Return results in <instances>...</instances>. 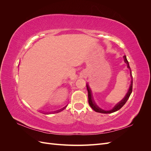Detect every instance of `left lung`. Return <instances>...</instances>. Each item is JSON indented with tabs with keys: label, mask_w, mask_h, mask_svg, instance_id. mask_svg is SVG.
<instances>
[{
	"label": "left lung",
	"mask_w": 151,
	"mask_h": 151,
	"mask_svg": "<svg viewBox=\"0 0 151 151\" xmlns=\"http://www.w3.org/2000/svg\"><path fill=\"white\" fill-rule=\"evenodd\" d=\"M123 59H124V62L125 63L127 64V68H129L130 70V77H131V82H130V85L129 86V88L128 89L127 93L126 94V95L125 96V97L123 98L121 101H120L118 103H116L115 106H114L110 110H104V109H102L100 108L99 106H98L97 104L96 103L94 99L93 98V94H92V91H91V89L90 88V87L88 84V83L86 84V88H87V90H88V102L89 104L90 105V106L92 108V109L93 110H94L96 112H98V113H111L113 112H115L118 110H119V109L124 105L126 102L127 101V100L129 99L130 96L132 92V84H133V79H132V72L130 70V68L129 66V62H128L127 57L125 55H124L123 57Z\"/></svg>",
	"instance_id": "1"
}]
</instances>
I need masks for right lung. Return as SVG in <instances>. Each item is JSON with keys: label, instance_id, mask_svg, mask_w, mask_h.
Returning a JSON list of instances; mask_svg holds the SVG:
<instances>
[{"label": "right lung", "instance_id": "add662e5", "mask_svg": "<svg viewBox=\"0 0 151 151\" xmlns=\"http://www.w3.org/2000/svg\"><path fill=\"white\" fill-rule=\"evenodd\" d=\"M67 105H66L65 106H64L63 108H61V109H58V110H57V111H51V112H49V113H47V115H48V114H52V113H59V112H60V111H62V110H63V109H64L66 107H67ZM44 114H45V113H44Z\"/></svg>", "mask_w": 151, "mask_h": 151}]
</instances>
